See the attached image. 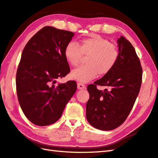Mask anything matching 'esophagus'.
<instances>
[{
    "mask_svg": "<svg viewBox=\"0 0 158 158\" xmlns=\"http://www.w3.org/2000/svg\"><path fill=\"white\" fill-rule=\"evenodd\" d=\"M85 88V85L83 84V83H77V88H78L79 89H84Z\"/></svg>",
    "mask_w": 158,
    "mask_h": 158,
    "instance_id": "34e87169",
    "label": "esophagus"
}]
</instances>
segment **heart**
Here are the masks:
<instances>
[{
	"label": "heart",
	"instance_id": "b5f03b06",
	"mask_svg": "<svg viewBox=\"0 0 158 158\" xmlns=\"http://www.w3.org/2000/svg\"><path fill=\"white\" fill-rule=\"evenodd\" d=\"M64 54L66 61L73 66L78 65L82 54H89L86 60L88 64L79 66L70 73L72 79L82 83L94 79L98 73L105 75L109 73L119 56L116 46L98 35L81 39L80 46L73 41L67 43Z\"/></svg>",
	"mask_w": 158,
	"mask_h": 158
}]
</instances>
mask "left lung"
<instances>
[{"instance_id": "left-lung-1", "label": "left lung", "mask_w": 158, "mask_h": 158, "mask_svg": "<svg viewBox=\"0 0 158 158\" xmlns=\"http://www.w3.org/2000/svg\"><path fill=\"white\" fill-rule=\"evenodd\" d=\"M117 43L119 56L116 64L87 88L89 94L87 119L100 130L115 129L125 122L141 86L143 70L135 48L123 36ZM96 85L110 86L112 89L102 92L96 88Z\"/></svg>"}]
</instances>
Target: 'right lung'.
I'll use <instances>...</instances> for the list:
<instances>
[{
    "mask_svg": "<svg viewBox=\"0 0 158 158\" xmlns=\"http://www.w3.org/2000/svg\"><path fill=\"white\" fill-rule=\"evenodd\" d=\"M73 32L45 26L29 40L23 49L16 74V89L23 113L36 126L57 122L77 90L69 81L55 85L56 79L70 72L64 54Z\"/></svg>",
    "mask_w": 158,
    "mask_h": 158,
    "instance_id": "obj_1",
    "label": "right lung"
}]
</instances>
